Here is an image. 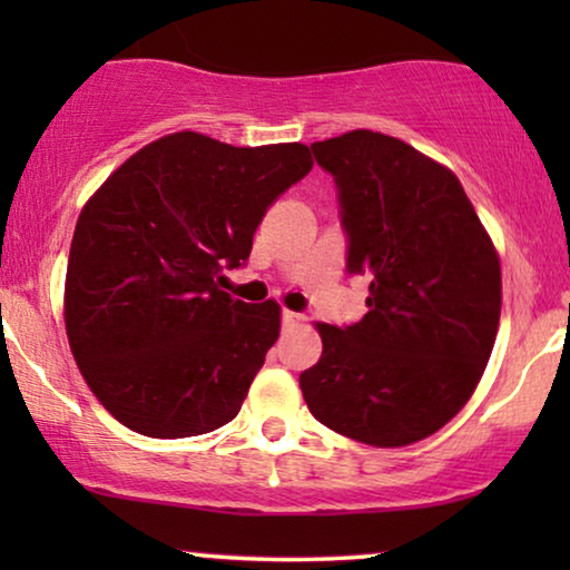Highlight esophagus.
Wrapping results in <instances>:
<instances>
[{"label":"esophagus","mask_w":570,"mask_h":570,"mask_svg":"<svg viewBox=\"0 0 570 570\" xmlns=\"http://www.w3.org/2000/svg\"><path fill=\"white\" fill-rule=\"evenodd\" d=\"M306 324V316L295 314V311H283V326H301Z\"/></svg>","instance_id":"esophagus-1"}]
</instances>
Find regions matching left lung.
Returning <instances> with one entry per match:
<instances>
[{
	"label": "left lung",
	"instance_id": "1",
	"mask_svg": "<svg viewBox=\"0 0 570 570\" xmlns=\"http://www.w3.org/2000/svg\"><path fill=\"white\" fill-rule=\"evenodd\" d=\"M337 181L347 269L368 275V314L316 322L322 357L301 373L311 415L379 449L441 431L470 402L501 322V259L462 184L371 129L311 145Z\"/></svg>",
	"mask_w": 570,
	"mask_h": 570
}]
</instances>
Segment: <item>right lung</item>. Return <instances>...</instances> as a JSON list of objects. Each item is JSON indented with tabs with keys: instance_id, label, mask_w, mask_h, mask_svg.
Instances as JSON below:
<instances>
[{
	"instance_id": "right-lung-1",
	"label": "right lung",
	"mask_w": 570,
	"mask_h": 570,
	"mask_svg": "<svg viewBox=\"0 0 570 570\" xmlns=\"http://www.w3.org/2000/svg\"><path fill=\"white\" fill-rule=\"evenodd\" d=\"M301 142L233 147L174 131L85 202L69 248L65 326L98 402L150 439L230 423L279 337V303L220 291L264 213L308 174Z\"/></svg>"
}]
</instances>
